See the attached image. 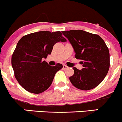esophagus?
<instances>
[{
	"instance_id": "1",
	"label": "esophagus",
	"mask_w": 122,
	"mask_h": 122,
	"mask_svg": "<svg viewBox=\"0 0 122 122\" xmlns=\"http://www.w3.org/2000/svg\"><path fill=\"white\" fill-rule=\"evenodd\" d=\"M63 68L64 69V70H66V69L68 68V66L67 65H66L65 64H64L63 65Z\"/></svg>"
}]
</instances>
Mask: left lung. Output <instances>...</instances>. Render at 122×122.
Segmentation results:
<instances>
[{"mask_svg":"<svg viewBox=\"0 0 122 122\" xmlns=\"http://www.w3.org/2000/svg\"><path fill=\"white\" fill-rule=\"evenodd\" d=\"M75 52V58L81 60L82 70L72 68L71 84L78 89L88 91L99 85L108 72L109 51L99 36L81 30L62 31Z\"/></svg>","mask_w":122,"mask_h":122,"instance_id":"8db88e82","label":"left lung"}]
</instances>
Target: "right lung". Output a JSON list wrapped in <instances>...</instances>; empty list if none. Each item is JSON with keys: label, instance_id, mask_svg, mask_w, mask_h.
<instances>
[{"label": "right lung", "instance_id": "right-lung-1", "mask_svg": "<svg viewBox=\"0 0 122 122\" xmlns=\"http://www.w3.org/2000/svg\"><path fill=\"white\" fill-rule=\"evenodd\" d=\"M60 31L36 32L24 36L18 41L11 57L15 76L19 84L30 93H41L52 84L55 74L63 66H51L43 58L51 54L53 46L66 39Z\"/></svg>", "mask_w": 122, "mask_h": 122}]
</instances>
